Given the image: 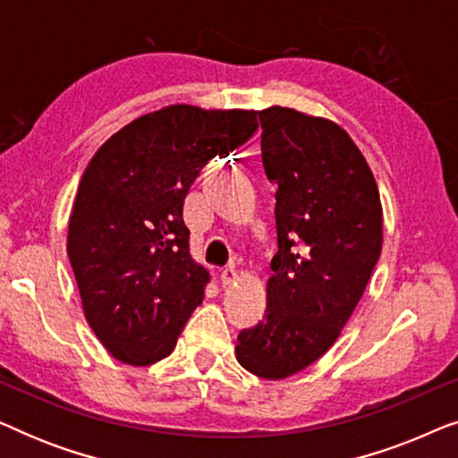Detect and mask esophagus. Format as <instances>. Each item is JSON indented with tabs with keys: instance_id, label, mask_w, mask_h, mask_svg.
Segmentation results:
<instances>
[{
	"instance_id": "esophagus-1",
	"label": "esophagus",
	"mask_w": 458,
	"mask_h": 458,
	"mask_svg": "<svg viewBox=\"0 0 458 458\" xmlns=\"http://www.w3.org/2000/svg\"><path fill=\"white\" fill-rule=\"evenodd\" d=\"M218 279H221V284H223V285H231V284H235V281H237V271H235L233 267L223 268V271L218 273Z\"/></svg>"
}]
</instances>
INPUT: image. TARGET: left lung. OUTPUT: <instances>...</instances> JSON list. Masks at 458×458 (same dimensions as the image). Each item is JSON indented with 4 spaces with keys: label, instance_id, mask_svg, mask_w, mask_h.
Listing matches in <instances>:
<instances>
[{
    "label": "left lung",
    "instance_id": "obj_1",
    "mask_svg": "<svg viewBox=\"0 0 458 458\" xmlns=\"http://www.w3.org/2000/svg\"><path fill=\"white\" fill-rule=\"evenodd\" d=\"M260 127L262 166L277 185V254L265 318L237 335L235 356L262 379H285L340 337L379 260L384 212L371 168L340 124L271 106Z\"/></svg>",
    "mask_w": 458,
    "mask_h": 458
}]
</instances>
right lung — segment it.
I'll list each match as a JSON object with an SVG mask.
<instances>
[{
  "label": "right lung",
  "instance_id": "add662e5",
  "mask_svg": "<svg viewBox=\"0 0 458 458\" xmlns=\"http://www.w3.org/2000/svg\"><path fill=\"white\" fill-rule=\"evenodd\" d=\"M256 129L254 110L174 104L135 118L87 165L66 250L87 323L116 360H162L202 304L210 275L190 254L185 196Z\"/></svg>",
  "mask_w": 458,
  "mask_h": 458
}]
</instances>
